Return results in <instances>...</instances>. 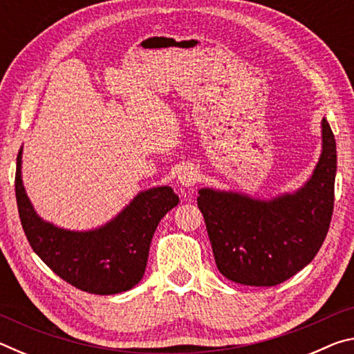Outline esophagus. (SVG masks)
I'll list each match as a JSON object with an SVG mask.
<instances>
[{"instance_id":"1","label":"esophagus","mask_w":354,"mask_h":354,"mask_svg":"<svg viewBox=\"0 0 354 354\" xmlns=\"http://www.w3.org/2000/svg\"><path fill=\"white\" fill-rule=\"evenodd\" d=\"M198 181V171H196L194 167H184V169L179 171L178 175V183L184 189H190L192 185Z\"/></svg>"}]
</instances>
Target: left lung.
<instances>
[{
  "instance_id": "left-lung-1",
  "label": "left lung",
  "mask_w": 354,
  "mask_h": 354,
  "mask_svg": "<svg viewBox=\"0 0 354 354\" xmlns=\"http://www.w3.org/2000/svg\"><path fill=\"white\" fill-rule=\"evenodd\" d=\"M320 128V158L299 189L268 200L234 190H198L196 203L225 278L243 286H277L319 253L331 221L337 170L335 139L325 117Z\"/></svg>"
}]
</instances>
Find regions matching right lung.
Masks as SVG:
<instances>
[{
	"label": "right lung",
	"mask_w": 354,
	"mask_h": 354,
	"mask_svg": "<svg viewBox=\"0 0 354 354\" xmlns=\"http://www.w3.org/2000/svg\"><path fill=\"white\" fill-rule=\"evenodd\" d=\"M21 158L23 147L17 156V206L35 254L57 277L84 292L113 295L133 289L145 273L156 227L179 203L170 185L140 190L115 217L98 227L67 230L35 212L23 185Z\"/></svg>",
	"instance_id": "obj_1"
}]
</instances>
